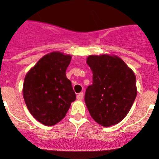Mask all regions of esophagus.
<instances>
[{"label": "esophagus", "mask_w": 159, "mask_h": 159, "mask_svg": "<svg viewBox=\"0 0 159 159\" xmlns=\"http://www.w3.org/2000/svg\"><path fill=\"white\" fill-rule=\"evenodd\" d=\"M84 99V93L83 92H80L77 95V99L78 100H81V99Z\"/></svg>", "instance_id": "esophagus-1"}]
</instances>
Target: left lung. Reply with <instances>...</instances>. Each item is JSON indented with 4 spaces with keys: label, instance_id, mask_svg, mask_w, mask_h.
I'll return each mask as SVG.
<instances>
[{
    "label": "left lung",
    "instance_id": "8db88e82",
    "mask_svg": "<svg viewBox=\"0 0 159 159\" xmlns=\"http://www.w3.org/2000/svg\"><path fill=\"white\" fill-rule=\"evenodd\" d=\"M87 63L93 74L84 100L90 115L102 127L123 120L137 95L136 78L124 61L109 55L90 56Z\"/></svg>",
    "mask_w": 159,
    "mask_h": 159
}]
</instances>
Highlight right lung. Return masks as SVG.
I'll return each mask as SVG.
<instances>
[{
    "label": "right lung",
    "instance_id": "add662e5",
    "mask_svg": "<svg viewBox=\"0 0 159 159\" xmlns=\"http://www.w3.org/2000/svg\"><path fill=\"white\" fill-rule=\"evenodd\" d=\"M71 57L52 52L42 57L25 78L23 95L32 116L45 126L63 119L76 99L66 70Z\"/></svg>",
    "mask_w": 159,
    "mask_h": 159
}]
</instances>
